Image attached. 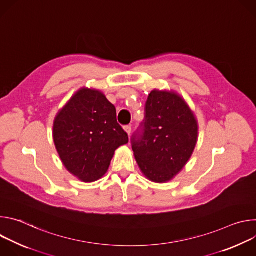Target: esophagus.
<instances>
[{
	"label": "esophagus",
	"mask_w": 256,
	"mask_h": 256,
	"mask_svg": "<svg viewBox=\"0 0 256 256\" xmlns=\"http://www.w3.org/2000/svg\"><path fill=\"white\" fill-rule=\"evenodd\" d=\"M124 128L128 136H130V132H132V126H126Z\"/></svg>",
	"instance_id": "esophagus-1"
}]
</instances>
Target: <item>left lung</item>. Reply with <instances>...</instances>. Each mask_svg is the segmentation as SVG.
<instances>
[{
	"instance_id": "1",
	"label": "left lung",
	"mask_w": 256,
	"mask_h": 256,
	"mask_svg": "<svg viewBox=\"0 0 256 256\" xmlns=\"http://www.w3.org/2000/svg\"><path fill=\"white\" fill-rule=\"evenodd\" d=\"M198 124L192 109L173 91L153 90L144 106V120L132 136V148L142 174L164 184L190 159Z\"/></svg>"
}]
</instances>
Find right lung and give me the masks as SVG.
<instances>
[{
	"label": "right lung",
	"instance_id": "1",
	"mask_svg": "<svg viewBox=\"0 0 256 256\" xmlns=\"http://www.w3.org/2000/svg\"><path fill=\"white\" fill-rule=\"evenodd\" d=\"M52 136L64 166L83 182L103 177L116 150L128 142L114 105L89 88L80 89L58 112Z\"/></svg>",
	"mask_w": 256,
	"mask_h": 256
}]
</instances>
